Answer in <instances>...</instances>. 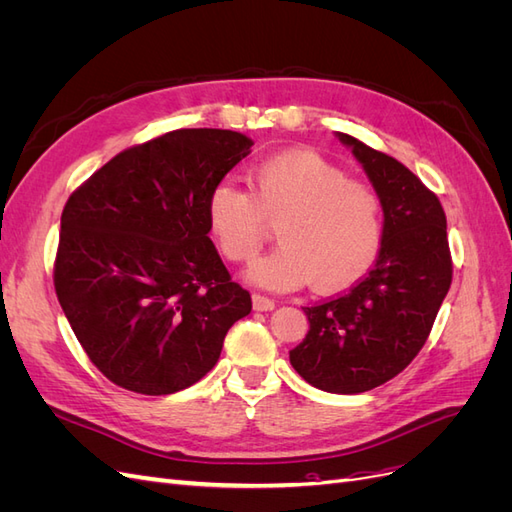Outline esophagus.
Instances as JSON below:
<instances>
[{
	"instance_id": "obj_1",
	"label": "esophagus",
	"mask_w": 512,
	"mask_h": 512,
	"mask_svg": "<svg viewBox=\"0 0 512 512\" xmlns=\"http://www.w3.org/2000/svg\"><path fill=\"white\" fill-rule=\"evenodd\" d=\"M252 301H254V309H258V312H271V309L275 307V301L260 292L252 294Z\"/></svg>"
}]
</instances>
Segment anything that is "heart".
Here are the masks:
<instances>
[{
    "instance_id": "b5f03b06",
    "label": "heart",
    "mask_w": 512,
    "mask_h": 512,
    "mask_svg": "<svg viewBox=\"0 0 512 512\" xmlns=\"http://www.w3.org/2000/svg\"><path fill=\"white\" fill-rule=\"evenodd\" d=\"M209 226L232 262L256 260L277 226L282 245L250 277L271 290H342L374 267L384 239V200L376 185L314 151L294 149L260 162L250 190L222 181L207 203Z\"/></svg>"
}]
</instances>
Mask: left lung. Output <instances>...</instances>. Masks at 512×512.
Masks as SVG:
<instances>
[{
    "instance_id": "left-lung-1",
    "label": "left lung",
    "mask_w": 512,
    "mask_h": 512,
    "mask_svg": "<svg viewBox=\"0 0 512 512\" xmlns=\"http://www.w3.org/2000/svg\"><path fill=\"white\" fill-rule=\"evenodd\" d=\"M384 200L376 265L348 292L303 312L309 331L290 350L297 374L327 393H365L421 352L453 282L440 198L410 168L339 132Z\"/></svg>"
}]
</instances>
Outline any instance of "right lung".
<instances>
[{"label":"right lung","mask_w":512,"mask_h":512,"mask_svg":"<svg viewBox=\"0 0 512 512\" xmlns=\"http://www.w3.org/2000/svg\"><path fill=\"white\" fill-rule=\"evenodd\" d=\"M250 147L232 130H173L123 149L70 194L55 292L89 361L121 389H188L252 312L207 215L213 188Z\"/></svg>","instance_id":"add662e5"}]
</instances>
